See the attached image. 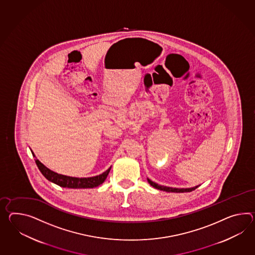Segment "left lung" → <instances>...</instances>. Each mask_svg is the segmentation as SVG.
<instances>
[{
    "mask_svg": "<svg viewBox=\"0 0 255 255\" xmlns=\"http://www.w3.org/2000/svg\"><path fill=\"white\" fill-rule=\"evenodd\" d=\"M148 182H149L151 186L154 187L157 190H161V191H165V192H168V193H190L192 191H194L196 188H198V186L193 187V188H182V189H179V188H171V187H166L161 186V185H158L157 183H155L154 181L147 179Z\"/></svg>",
    "mask_w": 255,
    "mask_h": 255,
    "instance_id": "8db88e82",
    "label": "left lung"
}]
</instances>
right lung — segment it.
<instances>
[{
	"label": "right lung",
	"instance_id": "add662e5",
	"mask_svg": "<svg viewBox=\"0 0 255 255\" xmlns=\"http://www.w3.org/2000/svg\"><path fill=\"white\" fill-rule=\"evenodd\" d=\"M32 154L34 155L33 152ZM36 164L40 172L43 174L44 177L47 180H50L59 186L63 187V188H72V189H85V188H94V187L99 186L105 181L106 178L108 174L110 173V170L112 168L111 167L108 168L105 172L95 177L75 178V177H69L62 174H58L50 170V168L45 167L38 159H36Z\"/></svg>",
	"mask_w": 255,
	"mask_h": 255
}]
</instances>
